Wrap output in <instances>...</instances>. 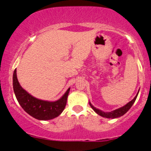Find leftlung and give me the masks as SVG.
<instances>
[{
    "mask_svg": "<svg viewBox=\"0 0 151 151\" xmlns=\"http://www.w3.org/2000/svg\"><path fill=\"white\" fill-rule=\"evenodd\" d=\"M138 92H139V91H138V93H137V94L136 95V96H135L134 99H133V100H131V101H129L128 104H126L125 106H124L121 107V108L119 109H116V110L114 111H112L111 112H104L103 111L99 110V109L95 108V107L93 106L90 102H89V105L91 107V109H92L96 114H99V116H101L107 118V119H116V118L122 116L123 115H124V114H125L130 109H131V107L132 106L133 104H134L135 101H136L137 96H138Z\"/></svg>",
    "mask_w": 151,
    "mask_h": 151,
    "instance_id": "1",
    "label": "left lung"
}]
</instances>
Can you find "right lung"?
<instances>
[{"instance_id": "obj_1", "label": "right lung", "mask_w": 151, "mask_h": 151, "mask_svg": "<svg viewBox=\"0 0 151 151\" xmlns=\"http://www.w3.org/2000/svg\"><path fill=\"white\" fill-rule=\"evenodd\" d=\"M13 85L17 100L24 111L35 119L42 121L55 119L62 114L65 108L70 90L69 88L65 94L55 101L39 99L27 93L20 86L17 78L16 69L13 72Z\"/></svg>"}]
</instances>
